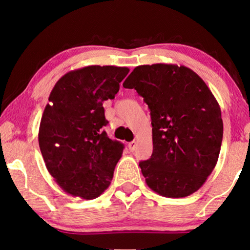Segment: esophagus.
<instances>
[{"mask_svg":"<svg viewBox=\"0 0 250 250\" xmlns=\"http://www.w3.org/2000/svg\"><path fill=\"white\" fill-rule=\"evenodd\" d=\"M135 148H136V142H135V141H132V142L128 143V149H129V151H134Z\"/></svg>","mask_w":250,"mask_h":250,"instance_id":"1","label":"esophagus"}]
</instances>
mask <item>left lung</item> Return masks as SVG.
<instances>
[{
  "label": "left lung",
  "mask_w": 250,
  "mask_h": 250,
  "mask_svg": "<svg viewBox=\"0 0 250 250\" xmlns=\"http://www.w3.org/2000/svg\"><path fill=\"white\" fill-rule=\"evenodd\" d=\"M123 86L150 109L153 151L139 164L146 183L167 198L199 190L216 166L223 138L221 108L199 75L186 66H138Z\"/></svg>",
  "instance_id": "left-lung-1"
}]
</instances>
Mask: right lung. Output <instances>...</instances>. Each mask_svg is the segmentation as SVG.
Segmentation results:
<instances>
[{
  "instance_id": "add662e5",
  "label": "right lung",
  "mask_w": 250,
  "mask_h": 250,
  "mask_svg": "<svg viewBox=\"0 0 250 250\" xmlns=\"http://www.w3.org/2000/svg\"><path fill=\"white\" fill-rule=\"evenodd\" d=\"M127 67L87 66L68 71L54 85L39 131L51 176L64 192L95 199L110 186L124 146L108 138L104 102L114 99Z\"/></svg>"
}]
</instances>
